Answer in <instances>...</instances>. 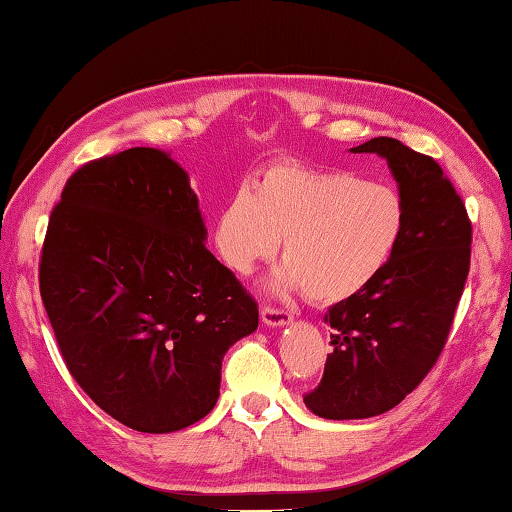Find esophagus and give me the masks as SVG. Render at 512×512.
<instances>
[{
	"instance_id": "esophagus-1",
	"label": "esophagus",
	"mask_w": 512,
	"mask_h": 512,
	"mask_svg": "<svg viewBox=\"0 0 512 512\" xmlns=\"http://www.w3.org/2000/svg\"><path fill=\"white\" fill-rule=\"evenodd\" d=\"M260 316H263V323L269 327L289 325V321H292V314H289L287 310H281V307H274V305H263Z\"/></svg>"
}]
</instances>
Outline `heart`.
Returning <instances> with one entry per match:
<instances>
[{
    "mask_svg": "<svg viewBox=\"0 0 512 512\" xmlns=\"http://www.w3.org/2000/svg\"><path fill=\"white\" fill-rule=\"evenodd\" d=\"M406 205L397 189L350 173L276 162L256 180V194L240 187L216 220L220 258L236 274L269 260L283 238L285 267L278 287H303L314 303L359 294L397 249Z\"/></svg>",
    "mask_w": 512,
    "mask_h": 512,
    "instance_id": "obj_1",
    "label": "heart"
}]
</instances>
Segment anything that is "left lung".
<instances>
[{
  "label": "left lung",
  "instance_id": "obj_1",
  "mask_svg": "<svg viewBox=\"0 0 512 512\" xmlns=\"http://www.w3.org/2000/svg\"><path fill=\"white\" fill-rule=\"evenodd\" d=\"M350 151L388 160L406 223L383 272L325 314L332 354L303 401L336 421L388 412L426 379L455 321L472 243L464 200L435 158L394 138H372Z\"/></svg>",
  "mask_w": 512,
  "mask_h": 512
}]
</instances>
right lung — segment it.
I'll return each instance as SVG.
<instances>
[{
	"mask_svg": "<svg viewBox=\"0 0 512 512\" xmlns=\"http://www.w3.org/2000/svg\"><path fill=\"white\" fill-rule=\"evenodd\" d=\"M205 240L187 171L149 147L86 162L48 220L40 294L62 359L138 432L207 417L225 352L258 327L256 301Z\"/></svg>",
	"mask_w": 512,
	"mask_h": 512,
	"instance_id": "right-lung-1",
	"label": "right lung"
}]
</instances>
